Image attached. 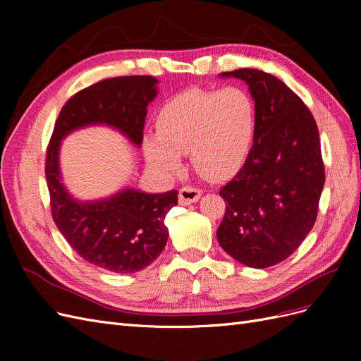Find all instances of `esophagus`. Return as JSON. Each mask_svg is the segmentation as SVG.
Returning a JSON list of instances; mask_svg holds the SVG:
<instances>
[{
	"label": "esophagus",
	"instance_id": "obj_1",
	"mask_svg": "<svg viewBox=\"0 0 361 361\" xmlns=\"http://www.w3.org/2000/svg\"><path fill=\"white\" fill-rule=\"evenodd\" d=\"M202 195V190L190 187V185H185L179 190V203L180 204H191L194 202H197Z\"/></svg>",
	"mask_w": 361,
	"mask_h": 361
}]
</instances>
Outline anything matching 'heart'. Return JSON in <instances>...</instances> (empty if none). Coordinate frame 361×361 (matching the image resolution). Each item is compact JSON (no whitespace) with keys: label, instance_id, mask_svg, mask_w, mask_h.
<instances>
[{"label":"heart","instance_id":"heart-1","mask_svg":"<svg viewBox=\"0 0 361 361\" xmlns=\"http://www.w3.org/2000/svg\"><path fill=\"white\" fill-rule=\"evenodd\" d=\"M256 125V104L241 87L190 89L161 106L157 130L145 135L143 152L152 167L167 174L178 173L182 154L190 152L203 176L224 179L248 158Z\"/></svg>","mask_w":361,"mask_h":361}]
</instances>
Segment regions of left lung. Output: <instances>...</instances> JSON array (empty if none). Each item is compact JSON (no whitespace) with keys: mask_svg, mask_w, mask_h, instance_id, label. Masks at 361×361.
Returning <instances> with one entry per match:
<instances>
[{"mask_svg":"<svg viewBox=\"0 0 361 361\" xmlns=\"http://www.w3.org/2000/svg\"><path fill=\"white\" fill-rule=\"evenodd\" d=\"M248 84L257 111L256 137L244 167L220 190L226 212L216 239L251 268L288 259L318 216L325 182L319 130L301 97L257 69L223 72Z\"/></svg>","mask_w":361,"mask_h":361,"instance_id":"8db88e82","label":"left lung"}]
</instances>
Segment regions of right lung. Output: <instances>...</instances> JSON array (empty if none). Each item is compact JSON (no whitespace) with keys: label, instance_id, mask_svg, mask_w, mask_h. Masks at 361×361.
I'll return each mask as SVG.
<instances>
[{"label":"right lung","instance_id":"1","mask_svg":"<svg viewBox=\"0 0 361 361\" xmlns=\"http://www.w3.org/2000/svg\"><path fill=\"white\" fill-rule=\"evenodd\" d=\"M157 82L154 76L130 75L85 87L63 105L47 147L45 176L54 223L84 260L118 274L141 271L161 255L169 238L164 220L178 204V191L125 190L101 202H76L60 182V141L81 126L106 123L140 146Z\"/></svg>","mask_w":361,"mask_h":361}]
</instances>
